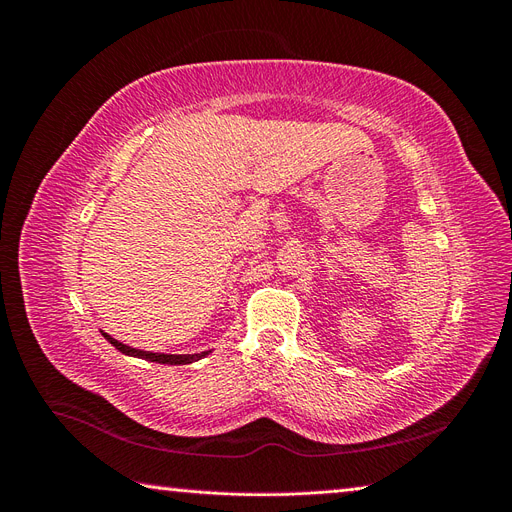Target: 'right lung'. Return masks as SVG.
Masks as SVG:
<instances>
[{
	"label": "right lung",
	"instance_id": "1",
	"mask_svg": "<svg viewBox=\"0 0 512 512\" xmlns=\"http://www.w3.org/2000/svg\"><path fill=\"white\" fill-rule=\"evenodd\" d=\"M106 337V342H111L119 352L123 354H130V356H138V359H145V361H151V363H164V365H188V363H194V361H200L203 356H207L211 350H205L200 354H162V352H145V350H136V348H130L126 344L117 342L115 337H111L108 333H102Z\"/></svg>",
	"mask_w": 512,
	"mask_h": 512
}]
</instances>
